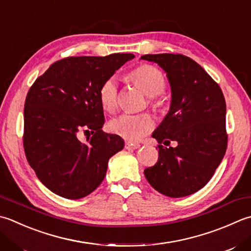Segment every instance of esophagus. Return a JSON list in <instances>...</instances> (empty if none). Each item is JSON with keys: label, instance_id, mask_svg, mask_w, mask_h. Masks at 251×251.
<instances>
[{"label": "esophagus", "instance_id": "esophagus-1", "mask_svg": "<svg viewBox=\"0 0 251 251\" xmlns=\"http://www.w3.org/2000/svg\"><path fill=\"white\" fill-rule=\"evenodd\" d=\"M125 148L128 149V150H136V149L140 148V145L135 144V142H131V141H126L125 142Z\"/></svg>", "mask_w": 251, "mask_h": 251}]
</instances>
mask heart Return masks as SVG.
Wrapping results in <instances>:
<instances>
[{
	"instance_id": "heart-1",
	"label": "heart",
	"mask_w": 251,
	"mask_h": 251,
	"mask_svg": "<svg viewBox=\"0 0 251 251\" xmlns=\"http://www.w3.org/2000/svg\"><path fill=\"white\" fill-rule=\"evenodd\" d=\"M130 78L137 86L152 98L151 104L154 107L162 105L156 96L165 89V78L158 68L152 65H141L130 74ZM99 99L103 109L107 112H114L119 103V81L116 76H111L102 83L99 91ZM154 120L149 113L141 114H123L116 116L110 122V129L123 138L137 141L148 135L153 129Z\"/></svg>"
}]
</instances>
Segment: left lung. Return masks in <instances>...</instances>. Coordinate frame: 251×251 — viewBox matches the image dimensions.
Returning <instances> with one entry per match:
<instances>
[{
	"instance_id": "1",
	"label": "left lung",
	"mask_w": 251,
	"mask_h": 251,
	"mask_svg": "<svg viewBox=\"0 0 251 251\" xmlns=\"http://www.w3.org/2000/svg\"><path fill=\"white\" fill-rule=\"evenodd\" d=\"M166 73L172 99L169 113L152 137L159 144L155 165L144 171L149 184L162 195L186 197L207 185L227 147L226 104L223 92L209 74L181 54H146Z\"/></svg>"
}]
</instances>
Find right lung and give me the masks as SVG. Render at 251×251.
<instances>
[{
    "mask_svg": "<svg viewBox=\"0 0 251 251\" xmlns=\"http://www.w3.org/2000/svg\"><path fill=\"white\" fill-rule=\"evenodd\" d=\"M135 57L71 56L53 63L29 89L24 109V149L37 177L67 199L91 194L104 179L112 155L124 148L119 135L106 134L99 99L102 83ZM81 130L93 136L82 143Z\"/></svg>",
    "mask_w": 251,
    "mask_h": 251,
    "instance_id": "obj_1",
    "label": "right lung"
}]
</instances>
